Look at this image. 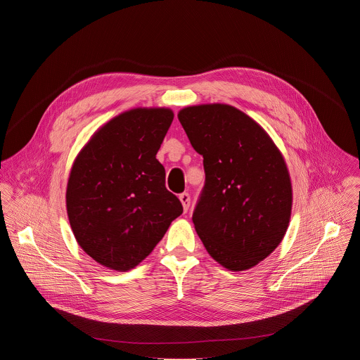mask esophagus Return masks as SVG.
<instances>
[{"instance_id": "34e87169", "label": "esophagus", "mask_w": 360, "mask_h": 360, "mask_svg": "<svg viewBox=\"0 0 360 360\" xmlns=\"http://www.w3.org/2000/svg\"><path fill=\"white\" fill-rule=\"evenodd\" d=\"M179 200L182 202V207H184V211L188 212L189 210V205H191V195L188 192H182L179 195Z\"/></svg>"}]
</instances>
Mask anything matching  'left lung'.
Returning a JSON list of instances; mask_svg holds the SVG:
<instances>
[{
	"label": "left lung",
	"mask_w": 360,
	"mask_h": 360,
	"mask_svg": "<svg viewBox=\"0 0 360 360\" xmlns=\"http://www.w3.org/2000/svg\"><path fill=\"white\" fill-rule=\"evenodd\" d=\"M178 118L203 157L196 233L218 264L249 269L275 250L289 225L292 186L283 157L258 124L231 105L188 107Z\"/></svg>",
	"instance_id": "1"
}]
</instances>
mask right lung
Here are the masks:
<instances>
[{
  "mask_svg": "<svg viewBox=\"0 0 360 360\" xmlns=\"http://www.w3.org/2000/svg\"><path fill=\"white\" fill-rule=\"evenodd\" d=\"M172 120L165 108L124 112L95 132L72 165L67 186L72 232L110 269L135 268L184 212L157 160Z\"/></svg>",
  "mask_w": 360,
  "mask_h": 360,
  "instance_id": "1",
  "label": "right lung"
}]
</instances>
